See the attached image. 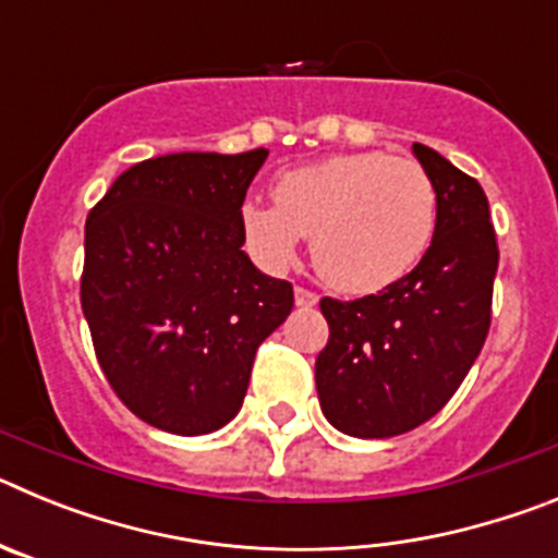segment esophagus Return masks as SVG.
<instances>
[{
  "label": "esophagus",
  "mask_w": 558,
  "mask_h": 558,
  "mask_svg": "<svg viewBox=\"0 0 558 558\" xmlns=\"http://www.w3.org/2000/svg\"><path fill=\"white\" fill-rule=\"evenodd\" d=\"M315 304H318V295H315L313 290H307V288H295V307L313 310Z\"/></svg>",
  "instance_id": "obj_1"
}]
</instances>
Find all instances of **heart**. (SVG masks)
<instances>
[{
  "instance_id": "obj_1",
  "label": "heart",
  "mask_w": 558,
  "mask_h": 558,
  "mask_svg": "<svg viewBox=\"0 0 558 558\" xmlns=\"http://www.w3.org/2000/svg\"><path fill=\"white\" fill-rule=\"evenodd\" d=\"M274 201L248 198L240 209L251 254L268 270H284L310 236L315 270L352 295L411 274L436 231L438 198L427 170L383 150L340 153L282 172Z\"/></svg>"
}]
</instances>
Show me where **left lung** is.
Listing matches in <instances>:
<instances>
[{
    "instance_id": "8db88e82",
    "label": "left lung",
    "mask_w": 558,
    "mask_h": 558,
    "mask_svg": "<svg viewBox=\"0 0 558 558\" xmlns=\"http://www.w3.org/2000/svg\"><path fill=\"white\" fill-rule=\"evenodd\" d=\"M436 184V231L422 263L377 295L322 299L329 343L315 360L324 416L340 433L391 438L436 416L470 374L492 322L497 240L486 192L413 142Z\"/></svg>"
}]
</instances>
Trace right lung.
I'll return each instance as SVG.
<instances>
[{"mask_svg":"<svg viewBox=\"0 0 558 558\" xmlns=\"http://www.w3.org/2000/svg\"><path fill=\"white\" fill-rule=\"evenodd\" d=\"M268 150L170 153L125 170L88 211L81 304L100 368L142 422L215 433L243 408L254 354L293 284L243 251L245 190Z\"/></svg>","mask_w":558,"mask_h":558,"instance_id":"obj_1","label":"right lung"}]
</instances>
